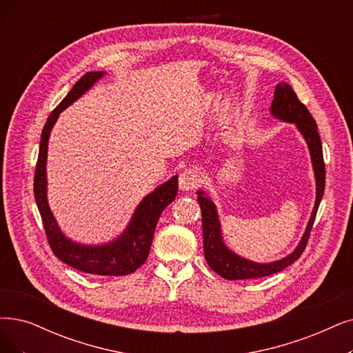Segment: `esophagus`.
Here are the masks:
<instances>
[{
  "mask_svg": "<svg viewBox=\"0 0 353 353\" xmlns=\"http://www.w3.org/2000/svg\"><path fill=\"white\" fill-rule=\"evenodd\" d=\"M201 184L200 174L194 169H185L179 175V188L182 191H191Z\"/></svg>",
  "mask_w": 353,
  "mask_h": 353,
  "instance_id": "1",
  "label": "esophagus"
}]
</instances>
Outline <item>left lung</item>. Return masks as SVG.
<instances>
[{"label": "left lung", "mask_w": 353, "mask_h": 353, "mask_svg": "<svg viewBox=\"0 0 353 353\" xmlns=\"http://www.w3.org/2000/svg\"><path fill=\"white\" fill-rule=\"evenodd\" d=\"M271 114L285 123L295 124L301 136L304 137L308 146L310 158L316 178V203L312 211V217L308 220L305 232L301 237L300 243L297 245L290 255L283 259H278L268 263L253 262L241 255H237L223 241L221 234V223L219 219L217 207L210 199L208 194L203 190L196 191V199H199L201 216H203V237H204V256L208 266L217 272L220 276L236 281V279H250L261 278L266 275H272L279 271L285 270L292 262L297 261L307 246V241L310 232H312L313 223L317 214L320 201L324 192V182H326V171H324L323 162V148L321 140L317 132V124L314 119L310 114L307 107L299 100L297 94L287 82H279L275 87L274 100L271 104Z\"/></svg>", "instance_id": "obj_1"}]
</instances>
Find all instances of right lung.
Listing matches in <instances>:
<instances>
[{"instance_id": "1", "label": "right lung", "mask_w": 353, "mask_h": 353, "mask_svg": "<svg viewBox=\"0 0 353 353\" xmlns=\"http://www.w3.org/2000/svg\"><path fill=\"white\" fill-rule=\"evenodd\" d=\"M105 72L92 70L83 75L62 103L56 107L41 130L39 159L34 174V199L46 230L49 245L56 258L78 271L94 275L120 276L134 272L148 259L152 239L158 220L165 207L171 204L178 194V175L149 192L136 207L132 220L124 232L114 241L103 245H83L63 234L48 203V143L53 125L61 112L85 94Z\"/></svg>"}]
</instances>
